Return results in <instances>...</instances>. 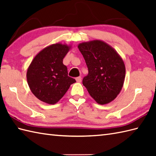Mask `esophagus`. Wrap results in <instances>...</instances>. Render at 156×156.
I'll return each instance as SVG.
<instances>
[{
    "instance_id": "esophagus-1",
    "label": "esophagus",
    "mask_w": 156,
    "mask_h": 156,
    "mask_svg": "<svg viewBox=\"0 0 156 156\" xmlns=\"http://www.w3.org/2000/svg\"><path fill=\"white\" fill-rule=\"evenodd\" d=\"M76 80L77 82H81V80H82V78L80 76H79V77H77L76 78Z\"/></svg>"
}]
</instances>
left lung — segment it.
Segmentation results:
<instances>
[{
    "label": "left lung",
    "mask_w": 156,
    "mask_h": 156,
    "mask_svg": "<svg viewBox=\"0 0 156 156\" xmlns=\"http://www.w3.org/2000/svg\"><path fill=\"white\" fill-rule=\"evenodd\" d=\"M88 74L82 84L99 105L114 101L123 87L125 66L121 55L107 43L96 39L78 44Z\"/></svg>",
    "instance_id": "1"
}]
</instances>
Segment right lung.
<instances>
[{
  "instance_id": "obj_1",
  "label": "right lung",
  "mask_w": 156,
  "mask_h": 156,
  "mask_svg": "<svg viewBox=\"0 0 156 156\" xmlns=\"http://www.w3.org/2000/svg\"><path fill=\"white\" fill-rule=\"evenodd\" d=\"M71 45L56 43L44 48L35 56L27 71V80L32 93L39 100L54 105L64 97L75 79L68 76L63 59Z\"/></svg>"
}]
</instances>
